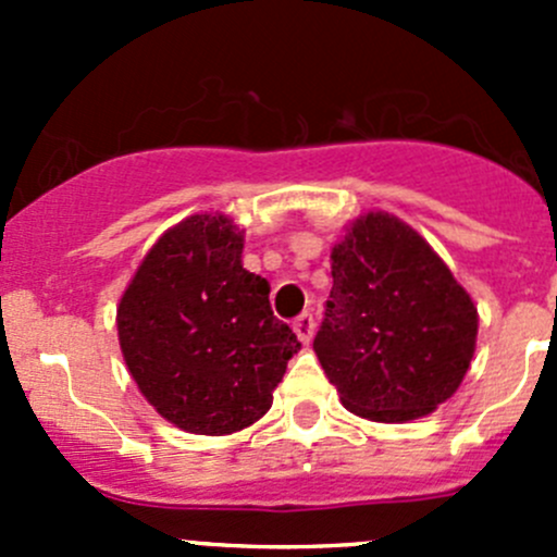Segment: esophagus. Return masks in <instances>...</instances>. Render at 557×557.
<instances>
[{
    "instance_id": "34e87169",
    "label": "esophagus",
    "mask_w": 557,
    "mask_h": 557,
    "mask_svg": "<svg viewBox=\"0 0 557 557\" xmlns=\"http://www.w3.org/2000/svg\"><path fill=\"white\" fill-rule=\"evenodd\" d=\"M294 331H296V336H299V339L305 342V345H310L312 336H314V318H312V312H301L299 318L294 320Z\"/></svg>"
}]
</instances>
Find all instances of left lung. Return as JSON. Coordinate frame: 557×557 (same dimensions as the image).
<instances>
[{"label":"left lung","instance_id":"1","mask_svg":"<svg viewBox=\"0 0 557 557\" xmlns=\"http://www.w3.org/2000/svg\"><path fill=\"white\" fill-rule=\"evenodd\" d=\"M331 277L312 347L350 412L404 423L458 391L476 307L418 232L387 212L358 218L331 252Z\"/></svg>","mask_w":557,"mask_h":557}]
</instances>
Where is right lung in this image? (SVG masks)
I'll list each match as a JSON object with an SVG mask.
<instances>
[{
    "label": "right lung",
    "instance_id": "add662e5",
    "mask_svg": "<svg viewBox=\"0 0 557 557\" xmlns=\"http://www.w3.org/2000/svg\"><path fill=\"white\" fill-rule=\"evenodd\" d=\"M117 339L156 412L207 436L263 418L301 350L267 280L243 269V232L218 212L185 218L150 247L117 307Z\"/></svg>",
    "mask_w": 557,
    "mask_h": 557
}]
</instances>
